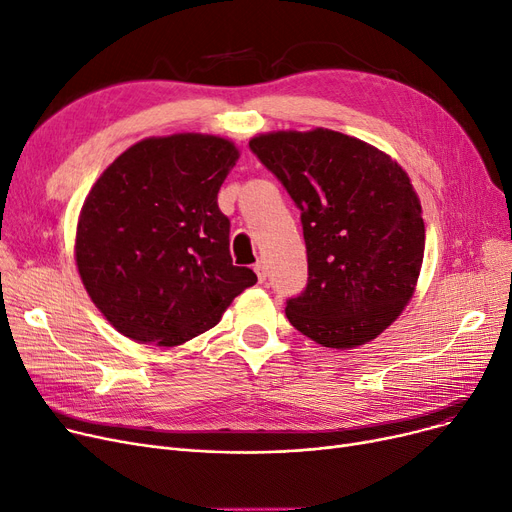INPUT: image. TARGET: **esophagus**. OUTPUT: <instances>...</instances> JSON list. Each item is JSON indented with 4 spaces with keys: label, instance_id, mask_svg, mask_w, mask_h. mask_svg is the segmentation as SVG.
<instances>
[{
    "label": "esophagus",
    "instance_id": "obj_1",
    "mask_svg": "<svg viewBox=\"0 0 512 512\" xmlns=\"http://www.w3.org/2000/svg\"><path fill=\"white\" fill-rule=\"evenodd\" d=\"M254 271H256V275H258V281H267V277H269V267H267V262H256V267H254Z\"/></svg>",
    "mask_w": 512,
    "mask_h": 512
}]
</instances>
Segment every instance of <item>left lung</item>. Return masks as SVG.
<instances>
[{
    "label": "left lung",
    "mask_w": 512,
    "mask_h": 512,
    "mask_svg": "<svg viewBox=\"0 0 512 512\" xmlns=\"http://www.w3.org/2000/svg\"><path fill=\"white\" fill-rule=\"evenodd\" d=\"M300 210L309 281L285 315L330 349L382 334L410 302L424 258V220L410 176L367 142L334 130L250 140Z\"/></svg>",
    "instance_id": "8db88e82"
}]
</instances>
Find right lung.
I'll list each match as a JSON object with an SVG mask.
<instances>
[{
  "label": "right lung",
  "instance_id": "add662e5",
  "mask_svg": "<svg viewBox=\"0 0 512 512\" xmlns=\"http://www.w3.org/2000/svg\"><path fill=\"white\" fill-rule=\"evenodd\" d=\"M239 159L210 134L153 136L100 174L79 212L75 260L96 309L119 334L178 346L214 327L256 283L235 267L218 191Z\"/></svg>",
  "mask_w": 512,
  "mask_h": 512
}]
</instances>
